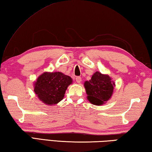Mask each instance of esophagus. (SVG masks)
Listing matches in <instances>:
<instances>
[{
    "instance_id": "34e87169",
    "label": "esophagus",
    "mask_w": 152,
    "mask_h": 152,
    "mask_svg": "<svg viewBox=\"0 0 152 152\" xmlns=\"http://www.w3.org/2000/svg\"><path fill=\"white\" fill-rule=\"evenodd\" d=\"M81 80H82V79L80 76H77L76 78V81L77 83H80Z\"/></svg>"
}]
</instances>
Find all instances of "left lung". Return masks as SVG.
I'll return each instance as SVG.
<instances>
[{"label":"left lung","mask_w":152,"mask_h":152,"mask_svg":"<svg viewBox=\"0 0 152 152\" xmlns=\"http://www.w3.org/2000/svg\"><path fill=\"white\" fill-rule=\"evenodd\" d=\"M84 86L88 101L93 104L101 105L111 97L115 84L109 75L96 72Z\"/></svg>","instance_id":"left-lung-1"}]
</instances>
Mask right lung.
<instances>
[{
    "instance_id": "obj_1",
    "label": "right lung",
    "mask_w": 152,
    "mask_h": 152,
    "mask_svg": "<svg viewBox=\"0 0 152 152\" xmlns=\"http://www.w3.org/2000/svg\"><path fill=\"white\" fill-rule=\"evenodd\" d=\"M72 83V79L61 72H44L35 82L34 92L43 103L56 104L63 99L67 88Z\"/></svg>"
}]
</instances>
